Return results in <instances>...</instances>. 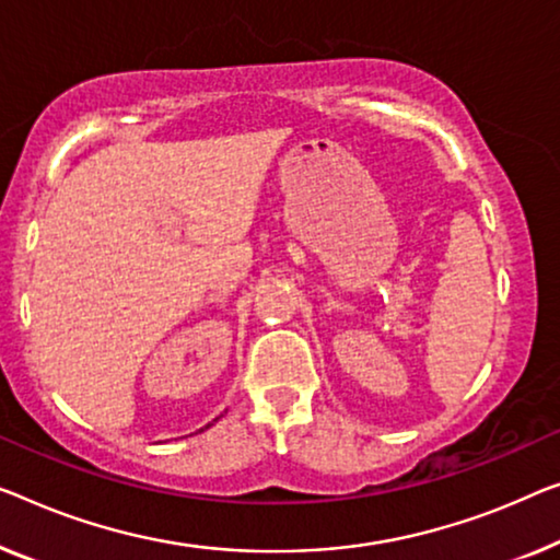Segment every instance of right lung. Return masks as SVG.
<instances>
[{"instance_id": "1", "label": "right lung", "mask_w": 560, "mask_h": 560, "mask_svg": "<svg viewBox=\"0 0 560 560\" xmlns=\"http://www.w3.org/2000/svg\"><path fill=\"white\" fill-rule=\"evenodd\" d=\"M215 420H219V417H215ZM215 420H213V422H215ZM206 428H211V424H206Z\"/></svg>"}]
</instances>
